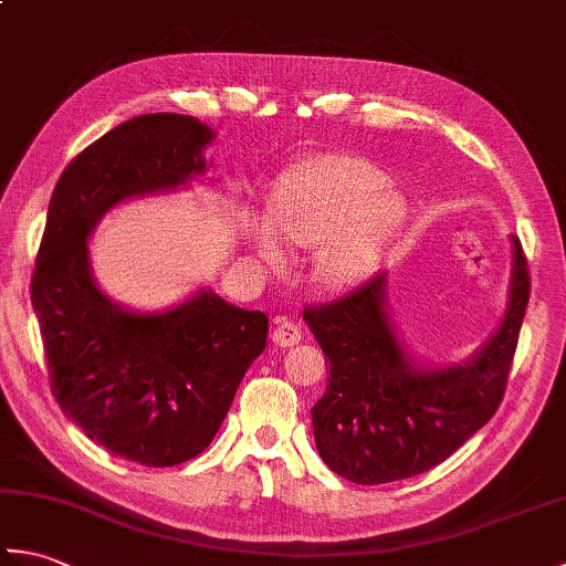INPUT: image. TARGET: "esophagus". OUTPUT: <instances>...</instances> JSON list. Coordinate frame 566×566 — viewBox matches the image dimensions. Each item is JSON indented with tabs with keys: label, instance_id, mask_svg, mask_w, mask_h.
Wrapping results in <instances>:
<instances>
[{
	"label": "esophagus",
	"instance_id": "1",
	"mask_svg": "<svg viewBox=\"0 0 566 566\" xmlns=\"http://www.w3.org/2000/svg\"><path fill=\"white\" fill-rule=\"evenodd\" d=\"M304 338L302 326L294 318H280L276 321V328L272 331V343L280 347H292L298 345V340Z\"/></svg>",
	"mask_w": 566,
	"mask_h": 566
}]
</instances>
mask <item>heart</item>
I'll list each match as a JSON object with an SVG mask.
<instances>
[{
    "label": "heart",
    "mask_w": 566,
    "mask_h": 566,
    "mask_svg": "<svg viewBox=\"0 0 566 566\" xmlns=\"http://www.w3.org/2000/svg\"><path fill=\"white\" fill-rule=\"evenodd\" d=\"M406 216L387 175L353 155H321L284 179L270 203V223L255 221L260 258L282 268L286 245L316 250V280L328 290L363 282Z\"/></svg>",
    "instance_id": "heart-1"
}]
</instances>
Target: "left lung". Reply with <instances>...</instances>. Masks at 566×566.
Returning a JSON list of instances; mask_svg holds the SVG:
<instances>
[{
  "mask_svg": "<svg viewBox=\"0 0 566 566\" xmlns=\"http://www.w3.org/2000/svg\"><path fill=\"white\" fill-rule=\"evenodd\" d=\"M513 243L509 306L499 331L462 365L423 367L403 350L387 308V274L338 302L304 308L328 357L326 394L311 408L321 460L355 484L428 472L489 423L506 391L531 276Z\"/></svg>",
  "mask_w": 566,
  "mask_h": 566,
  "instance_id": "left-lung-1",
  "label": "left lung"
}]
</instances>
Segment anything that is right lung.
<instances>
[{
  "instance_id": "1",
  "label": "right lung",
  "mask_w": 566,
  "mask_h": 566,
  "mask_svg": "<svg viewBox=\"0 0 566 566\" xmlns=\"http://www.w3.org/2000/svg\"><path fill=\"white\" fill-rule=\"evenodd\" d=\"M211 140L213 130L185 114L112 128L60 175L35 258L31 304L57 406L90 440L146 467L209 448L268 345V316L211 290L160 314L128 311L94 282L87 238L116 203L195 182Z\"/></svg>"
}]
</instances>
